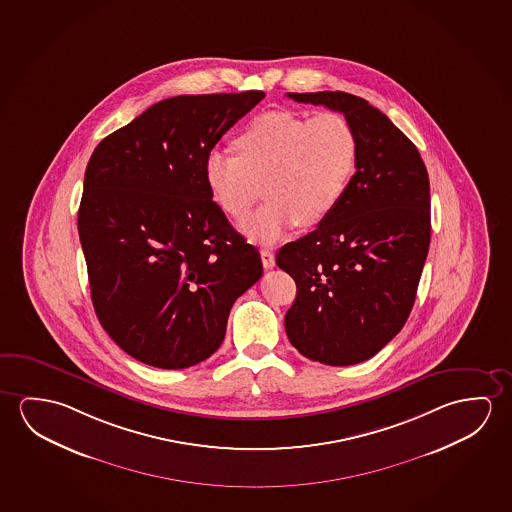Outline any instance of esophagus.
Wrapping results in <instances>:
<instances>
[{"label": "esophagus", "mask_w": 512, "mask_h": 512, "mask_svg": "<svg viewBox=\"0 0 512 512\" xmlns=\"http://www.w3.org/2000/svg\"><path fill=\"white\" fill-rule=\"evenodd\" d=\"M260 259H262V266H264V268H275V253L268 250V248H262V250H260Z\"/></svg>", "instance_id": "esophagus-1"}]
</instances>
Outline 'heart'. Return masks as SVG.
<instances>
[{"mask_svg": "<svg viewBox=\"0 0 512 512\" xmlns=\"http://www.w3.org/2000/svg\"><path fill=\"white\" fill-rule=\"evenodd\" d=\"M220 152L204 161L205 188L221 213L241 221L262 195L266 204L243 225L257 244L284 241L299 223L319 225L342 204L360 161L351 120L335 111L314 117L271 110L253 117Z\"/></svg>", "mask_w": 512, "mask_h": 512, "instance_id": "obj_1", "label": "heart"}]
</instances>
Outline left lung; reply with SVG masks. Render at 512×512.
Instances as JSON below:
<instances>
[{
    "label": "left lung",
    "instance_id": "1",
    "mask_svg": "<svg viewBox=\"0 0 512 512\" xmlns=\"http://www.w3.org/2000/svg\"><path fill=\"white\" fill-rule=\"evenodd\" d=\"M351 120L360 161L342 204L276 253L298 292L285 314L292 346L314 362H365L408 321L431 241L429 175L392 120L346 92L287 94Z\"/></svg>",
    "mask_w": 512,
    "mask_h": 512
}]
</instances>
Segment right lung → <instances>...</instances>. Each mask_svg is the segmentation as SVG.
I'll return each mask as SVG.
<instances>
[{"mask_svg": "<svg viewBox=\"0 0 512 512\" xmlns=\"http://www.w3.org/2000/svg\"><path fill=\"white\" fill-rule=\"evenodd\" d=\"M266 97L177 95L106 136L88 161L79 241L95 314L129 356L186 369L221 346L262 260L214 204L204 161Z\"/></svg>", "mask_w": 512, "mask_h": 512, "instance_id": "right-lung-1", "label": "right lung"}]
</instances>
